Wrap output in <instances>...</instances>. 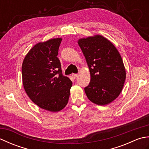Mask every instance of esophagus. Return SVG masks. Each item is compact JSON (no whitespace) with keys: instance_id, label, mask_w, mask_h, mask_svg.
Wrapping results in <instances>:
<instances>
[{"instance_id":"34e87169","label":"esophagus","mask_w":149,"mask_h":149,"mask_svg":"<svg viewBox=\"0 0 149 149\" xmlns=\"http://www.w3.org/2000/svg\"><path fill=\"white\" fill-rule=\"evenodd\" d=\"M77 75H78V74H72V77H74V78H76L77 77Z\"/></svg>"}]
</instances>
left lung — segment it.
I'll return each mask as SVG.
<instances>
[{
  "label": "left lung",
  "instance_id": "left-lung-1",
  "mask_svg": "<svg viewBox=\"0 0 149 149\" xmlns=\"http://www.w3.org/2000/svg\"><path fill=\"white\" fill-rule=\"evenodd\" d=\"M78 44L90 72V83L84 88L88 99L100 106L113 102L121 93L126 77L118 50L101 35L81 38Z\"/></svg>",
  "mask_w": 149,
  "mask_h": 149
}]
</instances>
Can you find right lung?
<instances>
[{
    "label": "right lung",
    "instance_id": "add662e5",
    "mask_svg": "<svg viewBox=\"0 0 149 149\" xmlns=\"http://www.w3.org/2000/svg\"><path fill=\"white\" fill-rule=\"evenodd\" d=\"M61 38L36 44L25 57L22 82L28 97L42 109L52 112L63 109L68 103L72 82L62 74L58 56Z\"/></svg>",
    "mask_w": 149,
    "mask_h": 149
}]
</instances>
